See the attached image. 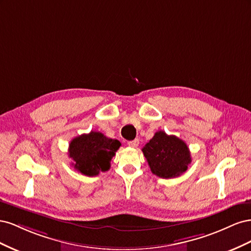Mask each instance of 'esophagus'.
<instances>
[{"label":"esophagus","mask_w":251,"mask_h":251,"mask_svg":"<svg viewBox=\"0 0 251 251\" xmlns=\"http://www.w3.org/2000/svg\"><path fill=\"white\" fill-rule=\"evenodd\" d=\"M127 144H128V147H131V148H137L138 144H139V140L135 139V140H132V141H128Z\"/></svg>","instance_id":"esophagus-1"}]
</instances>
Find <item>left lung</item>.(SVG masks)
<instances>
[{"mask_svg":"<svg viewBox=\"0 0 251 251\" xmlns=\"http://www.w3.org/2000/svg\"><path fill=\"white\" fill-rule=\"evenodd\" d=\"M150 169L156 176L171 179L186 172L192 162L186 143L174 135L158 131L142 149Z\"/></svg>","mask_w":251,"mask_h":251,"instance_id":"left-lung-1","label":"left lung"}]
</instances>
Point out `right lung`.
<instances>
[{"instance_id": "add662e5", "label": "right lung", "mask_w": 251, "mask_h": 251, "mask_svg": "<svg viewBox=\"0 0 251 251\" xmlns=\"http://www.w3.org/2000/svg\"><path fill=\"white\" fill-rule=\"evenodd\" d=\"M121 143L111 139L100 132L91 131L71 140L69 156L74 169L88 177L97 176L100 172L110 170L111 160Z\"/></svg>"}]
</instances>
